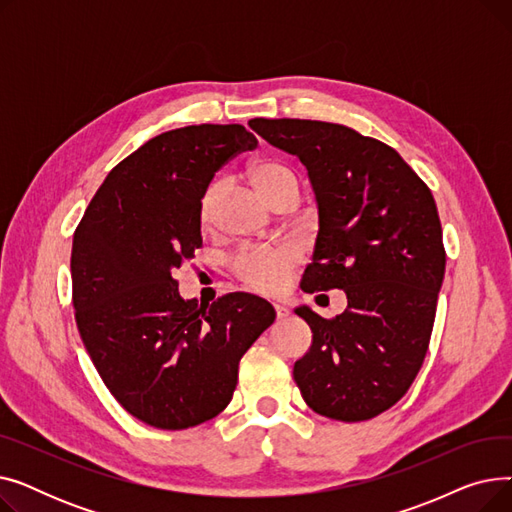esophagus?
<instances>
[{
  "mask_svg": "<svg viewBox=\"0 0 512 512\" xmlns=\"http://www.w3.org/2000/svg\"><path fill=\"white\" fill-rule=\"evenodd\" d=\"M274 311H276V319H278V321H282V319L288 317V309L282 307V305H274Z\"/></svg>",
  "mask_w": 512,
  "mask_h": 512,
  "instance_id": "34e87169",
  "label": "esophagus"
}]
</instances>
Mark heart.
I'll use <instances>...</instances> for the list:
<instances>
[{
  "label": "heart",
  "instance_id": "b5f03b06",
  "mask_svg": "<svg viewBox=\"0 0 512 512\" xmlns=\"http://www.w3.org/2000/svg\"><path fill=\"white\" fill-rule=\"evenodd\" d=\"M251 184L267 203H280L288 195H299V178L282 159L261 157L247 170ZM224 184L220 180L209 182L199 199L197 215L203 230H211L218 218ZM299 265V253L292 247L261 249L240 255L234 263L238 280L259 294H280L288 288L294 270Z\"/></svg>",
  "mask_w": 512,
  "mask_h": 512
}]
</instances>
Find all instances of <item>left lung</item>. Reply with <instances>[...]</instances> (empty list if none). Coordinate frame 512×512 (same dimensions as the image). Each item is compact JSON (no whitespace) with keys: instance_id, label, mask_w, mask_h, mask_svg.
<instances>
[{"instance_id":"8db88e82","label":"left lung","mask_w":512,"mask_h":512,"mask_svg":"<svg viewBox=\"0 0 512 512\" xmlns=\"http://www.w3.org/2000/svg\"><path fill=\"white\" fill-rule=\"evenodd\" d=\"M249 126L297 155L319 205L313 263L301 288L344 290V313L299 307L313 342L294 382L315 413L357 423L407 394L423 365L446 251L427 184L386 143L319 120L255 118Z\"/></svg>"}]
</instances>
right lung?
Segmentation results:
<instances>
[{"label": "right lung", "instance_id": "add662e5", "mask_svg": "<svg viewBox=\"0 0 512 512\" xmlns=\"http://www.w3.org/2000/svg\"><path fill=\"white\" fill-rule=\"evenodd\" d=\"M240 124L168 130L107 174L72 242L80 338L120 405L157 429H186L232 400L238 363L274 324L247 292L184 301L174 278L203 245L199 199L226 161L255 149Z\"/></svg>", "mask_w": 512, "mask_h": 512}]
</instances>
